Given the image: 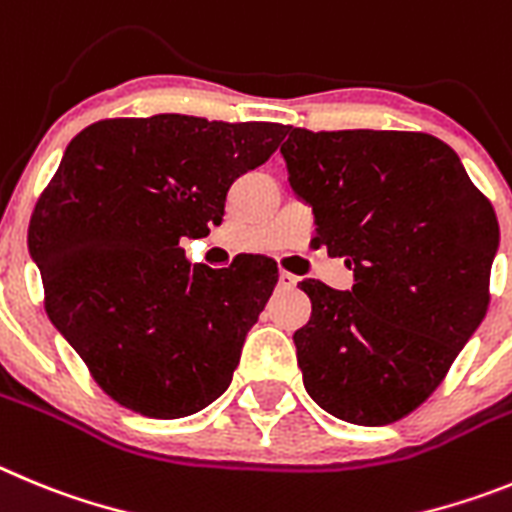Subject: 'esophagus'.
<instances>
[{
    "label": "esophagus",
    "mask_w": 512,
    "mask_h": 512,
    "mask_svg": "<svg viewBox=\"0 0 512 512\" xmlns=\"http://www.w3.org/2000/svg\"><path fill=\"white\" fill-rule=\"evenodd\" d=\"M296 283H298L296 275L285 273V270H283V273H280V278H278V285H280V288H293V285H296Z\"/></svg>",
    "instance_id": "esophagus-1"
}]
</instances>
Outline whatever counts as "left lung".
I'll list each match as a JSON object with an SVG mask.
<instances>
[{"instance_id":"1","label":"left lung","mask_w":512,"mask_h":512,"mask_svg":"<svg viewBox=\"0 0 512 512\" xmlns=\"http://www.w3.org/2000/svg\"><path fill=\"white\" fill-rule=\"evenodd\" d=\"M288 181L316 245L344 257L352 290L303 280L293 334L306 393L331 416L385 426L434 393L490 303L500 227L459 155L423 132L288 127Z\"/></svg>"}]
</instances>
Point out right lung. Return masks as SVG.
I'll use <instances>...</instances> for the list:
<instances>
[{
    "label": "right lung",
    "instance_id": "right-lung-1",
    "mask_svg": "<svg viewBox=\"0 0 512 512\" xmlns=\"http://www.w3.org/2000/svg\"><path fill=\"white\" fill-rule=\"evenodd\" d=\"M283 137L275 122L155 114L101 119L66 147L27 247L53 326L124 408L183 418L229 388L278 265L250 255L191 267L181 242L222 224L234 178Z\"/></svg>",
    "mask_w": 512,
    "mask_h": 512
}]
</instances>
